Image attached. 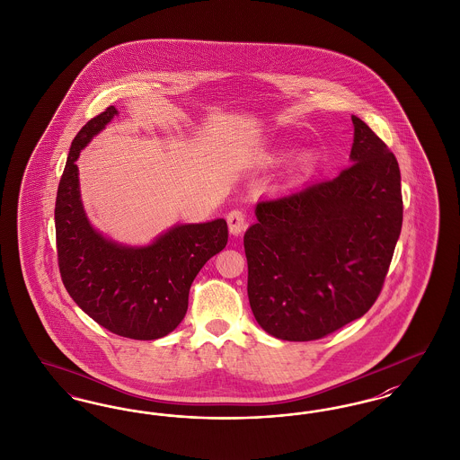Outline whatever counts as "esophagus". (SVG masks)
Instances as JSON below:
<instances>
[{
  "instance_id": "1",
  "label": "esophagus",
  "mask_w": 460,
  "mask_h": 460,
  "mask_svg": "<svg viewBox=\"0 0 460 460\" xmlns=\"http://www.w3.org/2000/svg\"><path fill=\"white\" fill-rule=\"evenodd\" d=\"M227 226H229V233L233 236H239L241 233H244V229L248 227V221H246V216L243 210L234 208L227 214Z\"/></svg>"
}]
</instances>
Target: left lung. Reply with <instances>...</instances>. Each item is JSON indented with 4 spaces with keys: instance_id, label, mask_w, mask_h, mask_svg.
Returning <instances> with one entry per match:
<instances>
[{
    "instance_id": "1",
    "label": "left lung",
    "mask_w": 460,
    "mask_h": 460,
    "mask_svg": "<svg viewBox=\"0 0 460 460\" xmlns=\"http://www.w3.org/2000/svg\"><path fill=\"white\" fill-rule=\"evenodd\" d=\"M350 118L352 164L331 181L260 200L244 233L252 312L282 341H316L361 318L382 291L401 236L397 159Z\"/></svg>"
}]
</instances>
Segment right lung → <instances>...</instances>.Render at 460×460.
Here are the masks:
<instances>
[{
	"label": "right lung",
	"instance_id": "1",
	"mask_svg": "<svg viewBox=\"0 0 460 460\" xmlns=\"http://www.w3.org/2000/svg\"><path fill=\"white\" fill-rule=\"evenodd\" d=\"M116 114L110 106L72 142L56 195L58 265L68 295L99 325L154 341L181 323L193 279L227 244V224H176L147 246L119 244L95 231L80 199L75 161Z\"/></svg>",
	"mask_w": 460,
	"mask_h": 460
}]
</instances>
